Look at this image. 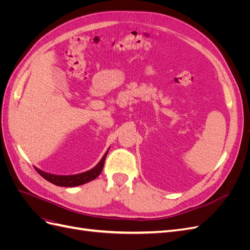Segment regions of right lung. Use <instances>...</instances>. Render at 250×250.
<instances>
[{
	"label": "right lung",
	"mask_w": 250,
	"mask_h": 250,
	"mask_svg": "<svg viewBox=\"0 0 250 250\" xmlns=\"http://www.w3.org/2000/svg\"><path fill=\"white\" fill-rule=\"evenodd\" d=\"M107 152L104 154L102 160L99 162V164H98L95 168L90 169L89 171L80 173V174H75V175H55V174H50L47 172H43L37 168H35V170L39 172L41 176H42L46 180L50 181V183H52L53 185H56L59 187H77V186H81L83 184H86L90 180H94L100 175V173L102 172L103 167H104L105 158H106Z\"/></svg>",
	"instance_id": "add662e5"
}]
</instances>
